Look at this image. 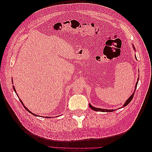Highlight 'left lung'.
<instances>
[{
	"label": "left lung",
	"mask_w": 152,
	"mask_h": 152,
	"mask_svg": "<svg viewBox=\"0 0 152 152\" xmlns=\"http://www.w3.org/2000/svg\"><path fill=\"white\" fill-rule=\"evenodd\" d=\"M138 80H139V78H138V79H137V81H138ZM137 82H136V88H135V90H134V91H136V87H137ZM135 93V92H134ZM134 93H133L131 96H130V98H129L126 102V103H124V106H123V107H126V106L129 103L131 102V100L132 99V98H133V97H134ZM89 107L92 109V110H94V111H97V112H113L114 111V110H107V109H102V108H96V107H93V106H91V104H89Z\"/></svg>",
	"instance_id": "1"
}]
</instances>
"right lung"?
<instances>
[{
    "label": "right lung",
    "instance_id": "1",
    "mask_svg": "<svg viewBox=\"0 0 152 152\" xmlns=\"http://www.w3.org/2000/svg\"><path fill=\"white\" fill-rule=\"evenodd\" d=\"M13 88H14V90H15V92H16V90H15V87H13ZM20 102H21V103H22V104H23V103H22V102H21V100H20ZM25 107V109H26V110H28V112H30V113H31V112H30V111H29V110H28V109H27V108H26V107ZM32 114H33V115H35V114H34V113H32ZM36 116H37V115H36Z\"/></svg>",
    "mask_w": 152,
    "mask_h": 152
}]
</instances>
